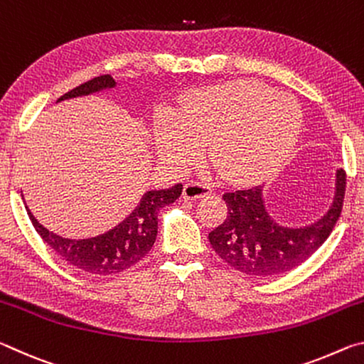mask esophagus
<instances>
[{
  "mask_svg": "<svg viewBox=\"0 0 364 364\" xmlns=\"http://www.w3.org/2000/svg\"><path fill=\"white\" fill-rule=\"evenodd\" d=\"M210 193H212V189L205 186V184H200L197 181H191L188 184H184L183 199H186V200L202 199V197H207Z\"/></svg>",
  "mask_w": 364,
  "mask_h": 364,
  "instance_id": "34e87169",
  "label": "esophagus"
}]
</instances>
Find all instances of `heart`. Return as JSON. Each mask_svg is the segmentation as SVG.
<instances>
[{"instance_id": "1", "label": "heart", "mask_w": 364, "mask_h": 364, "mask_svg": "<svg viewBox=\"0 0 364 364\" xmlns=\"http://www.w3.org/2000/svg\"><path fill=\"white\" fill-rule=\"evenodd\" d=\"M304 114L292 96L241 80L191 91L176 114L159 112L154 139L162 159L188 171L204 157L237 184L276 173L300 136Z\"/></svg>"}]
</instances>
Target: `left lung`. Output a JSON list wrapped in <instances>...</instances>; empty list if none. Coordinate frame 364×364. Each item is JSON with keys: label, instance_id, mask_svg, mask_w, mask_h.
<instances>
[{"label": "left lung", "instance_id": "left-lung-1", "mask_svg": "<svg viewBox=\"0 0 364 364\" xmlns=\"http://www.w3.org/2000/svg\"><path fill=\"white\" fill-rule=\"evenodd\" d=\"M345 171H336L332 202L321 218L301 226L281 225L264 207L263 186L226 193L228 217L208 234L220 258L244 274L264 278L287 273L308 260L329 237L341 217Z\"/></svg>", "mask_w": 364, "mask_h": 364}]
</instances>
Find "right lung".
Wrapping results in <instances>:
<instances>
[{
  "instance_id": "obj_1",
  "label": "right lung",
  "mask_w": 364,
  "mask_h": 364,
  "mask_svg": "<svg viewBox=\"0 0 364 364\" xmlns=\"http://www.w3.org/2000/svg\"><path fill=\"white\" fill-rule=\"evenodd\" d=\"M115 80L110 75L96 77L60 96L58 102L100 93L102 90L115 88ZM181 191L183 184L180 183L167 189L147 191L141 197L134 210L122 223L114 226L107 232L88 239H67L59 236V234L46 230L33 217L27 205L26 210L43 241L72 267L90 274H119L138 263L152 249L157 237V213L165 205L173 204L181 196Z\"/></svg>"
}]
</instances>
